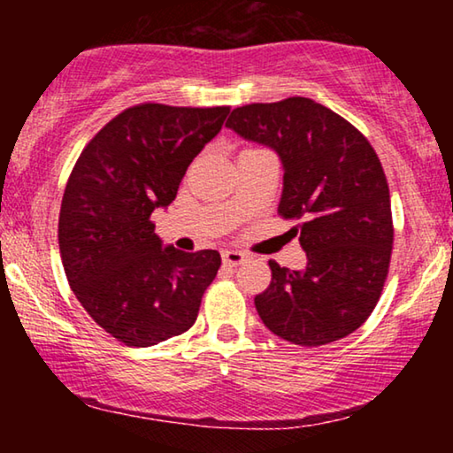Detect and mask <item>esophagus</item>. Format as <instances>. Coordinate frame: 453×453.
Listing matches in <instances>:
<instances>
[{
  "label": "esophagus",
  "instance_id": "34e87169",
  "mask_svg": "<svg viewBox=\"0 0 453 453\" xmlns=\"http://www.w3.org/2000/svg\"><path fill=\"white\" fill-rule=\"evenodd\" d=\"M245 259H247V256L243 251H237V250L222 251V262H225V265H231V268H237V265L243 264Z\"/></svg>",
  "mask_w": 453,
  "mask_h": 453
}]
</instances>
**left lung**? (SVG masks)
I'll return each instance as SVG.
<instances>
[{"label": "left lung", "mask_w": 453, "mask_h": 453, "mask_svg": "<svg viewBox=\"0 0 453 453\" xmlns=\"http://www.w3.org/2000/svg\"><path fill=\"white\" fill-rule=\"evenodd\" d=\"M226 127L280 157L278 214L301 220L305 270L270 259L272 282L256 296L276 336L321 346L349 336L373 311L392 257L394 226L381 163L367 138L305 96L233 109Z\"/></svg>", "instance_id": "8db88e82"}]
</instances>
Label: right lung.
Wrapping results in <instances>:
<instances>
[{"mask_svg":"<svg viewBox=\"0 0 453 453\" xmlns=\"http://www.w3.org/2000/svg\"><path fill=\"white\" fill-rule=\"evenodd\" d=\"M228 111L135 104L88 142L67 179L59 212L67 282L123 344L152 346L196 324L220 253L165 247L150 214L175 200L191 160Z\"/></svg>","mask_w":453,"mask_h":453,"instance_id":"obj_1","label":"right lung"}]
</instances>
